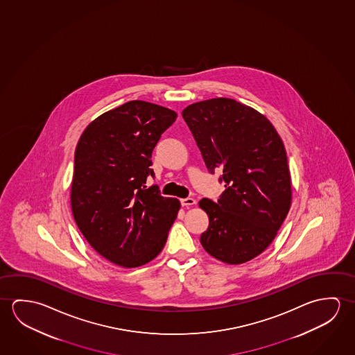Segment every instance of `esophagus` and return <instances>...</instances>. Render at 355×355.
Masks as SVG:
<instances>
[{
    "label": "esophagus",
    "mask_w": 355,
    "mask_h": 355,
    "mask_svg": "<svg viewBox=\"0 0 355 355\" xmlns=\"http://www.w3.org/2000/svg\"><path fill=\"white\" fill-rule=\"evenodd\" d=\"M180 202L182 206L187 207V206H192V205H195L196 201H195L193 198H191V197H186V198H181Z\"/></svg>",
    "instance_id": "1"
}]
</instances>
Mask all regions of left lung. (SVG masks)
<instances>
[{"mask_svg":"<svg viewBox=\"0 0 355 355\" xmlns=\"http://www.w3.org/2000/svg\"><path fill=\"white\" fill-rule=\"evenodd\" d=\"M182 117L225 187L217 202L198 203L209 220L200 242L216 259L243 264L270 245L291 206L284 143L269 119L232 98L192 103Z\"/></svg>","mask_w":355,"mask_h":355,"instance_id":"1","label":"left lung"}]
</instances>
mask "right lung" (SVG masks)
Here are the masks:
<instances>
[{"mask_svg":"<svg viewBox=\"0 0 355 355\" xmlns=\"http://www.w3.org/2000/svg\"><path fill=\"white\" fill-rule=\"evenodd\" d=\"M178 114L130 101L92 121L75 149L71 209L91 247L113 264L137 268L158 255L180 201L146 187L153 149Z\"/></svg>","mask_w":355,"mask_h":355,"instance_id":"1","label":"right lung"}]
</instances>
